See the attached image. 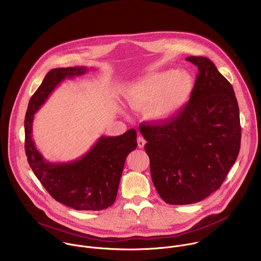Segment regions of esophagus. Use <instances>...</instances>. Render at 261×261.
I'll use <instances>...</instances> for the list:
<instances>
[{
    "label": "esophagus",
    "mask_w": 261,
    "mask_h": 261,
    "mask_svg": "<svg viewBox=\"0 0 261 261\" xmlns=\"http://www.w3.org/2000/svg\"><path fill=\"white\" fill-rule=\"evenodd\" d=\"M145 144H146L145 139H144L143 137L139 136V137H138V146H139V148H144Z\"/></svg>",
    "instance_id": "1"
}]
</instances>
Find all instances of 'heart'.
<instances>
[{"mask_svg": "<svg viewBox=\"0 0 261 261\" xmlns=\"http://www.w3.org/2000/svg\"><path fill=\"white\" fill-rule=\"evenodd\" d=\"M193 86V77L188 72L167 70L149 74L130 84L124 91V97L129 107L146 109L149 120L162 123L173 118L185 106Z\"/></svg>", "mask_w": 261, "mask_h": 261, "instance_id": "1", "label": "heart"}]
</instances>
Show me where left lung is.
I'll return each instance as SVG.
<instances>
[{
  "mask_svg": "<svg viewBox=\"0 0 261 261\" xmlns=\"http://www.w3.org/2000/svg\"><path fill=\"white\" fill-rule=\"evenodd\" d=\"M198 74L187 104L170 120L143 123L151 176L169 204L198 202L218 190L236 162L241 143L234 89L204 57H189Z\"/></svg>",
  "mask_w": 261,
  "mask_h": 261,
  "instance_id": "obj_1",
  "label": "left lung"
}]
</instances>
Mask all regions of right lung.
<instances>
[{"label": "right lung", "instance_id": "right-lung-1", "mask_svg": "<svg viewBox=\"0 0 261 261\" xmlns=\"http://www.w3.org/2000/svg\"><path fill=\"white\" fill-rule=\"evenodd\" d=\"M87 72L85 67H73L53 69L46 74L28 104L25 152L32 171L57 201L77 211H101L115 201L125 159L138 146L136 129L117 137L102 136L84 156L67 163L46 161L32 140L34 114L51 92L64 80Z\"/></svg>", "mask_w": 261, "mask_h": 261}]
</instances>
